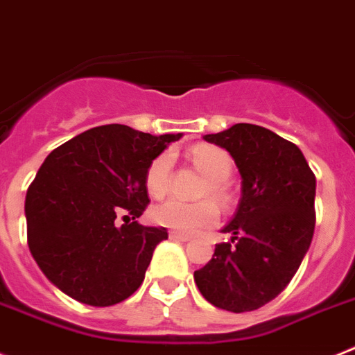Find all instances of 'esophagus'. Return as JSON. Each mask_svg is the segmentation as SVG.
I'll return each mask as SVG.
<instances>
[{
	"label": "esophagus",
	"instance_id": "obj_1",
	"mask_svg": "<svg viewBox=\"0 0 355 355\" xmlns=\"http://www.w3.org/2000/svg\"><path fill=\"white\" fill-rule=\"evenodd\" d=\"M169 239H175V241H189L191 236H186V234H180V232H169Z\"/></svg>",
	"mask_w": 355,
	"mask_h": 355
}]
</instances>
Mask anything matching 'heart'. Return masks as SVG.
<instances>
[{
	"instance_id": "heart-1",
	"label": "heart",
	"mask_w": 355,
	"mask_h": 355,
	"mask_svg": "<svg viewBox=\"0 0 355 355\" xmlns=\"http://www.w3.org/2000/svg\"><path fill=\"white\" fill-rule=\"evenodd\" d=\"M193 164L207 175L209 184L205 186V195L212 193L218 200L227 198L225 182L232 175V159L225 150L212 144H198L189 152ZM173 166V155L169 152L160 153L146 169V189L155 198L168 193L169 173ZM152 218L157 225L182 234H196L200 230L212 227L220 218V211L212 200L187 203L177 198H169L159 203L152 211Z\"/></svg>"
}]
</instances>
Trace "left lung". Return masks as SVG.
<instances>
[{
    "label": "left lung",
    "instance_id": "left-lung-1",
    "mask_svg": "<svg viewBox=\"0 0 355 355\" xmlns=\"http://www.w3.org/2000/svg\"><path fill=\"white\" fill-rule=\"evenodd\" d=\"M225 148L241 175V200L207 264L195 271L202 297L232 313L263 307L284 291L314 234L316 178L297 144L264 126L237 123L203 135Z\"/></svg>",
    "mask_w": 355,
    "mask_h": 355
}]
</instances>
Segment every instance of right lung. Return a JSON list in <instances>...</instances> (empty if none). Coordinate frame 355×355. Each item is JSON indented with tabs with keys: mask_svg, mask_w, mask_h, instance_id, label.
<instances>
[{
	"mask_svg": "<svg viewBox=\"0 0 355 355\" xmlns=\"http://www.w3.org/2000/svg\"><path fill=\"white\" fill-rule=\"evenodd\" d=\"M182 134L152 135L103 125L76 135L46 157L24 202L28 246L46 279L67 297L94 307L137 291L164 227L132 220L148 205L146 169Z\"/></svg>",
	"mask_w": 355,
	"mask_h": 355,
	"instance_id": "add662e5",
	"label": "right lung"
}]
</instances>
